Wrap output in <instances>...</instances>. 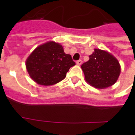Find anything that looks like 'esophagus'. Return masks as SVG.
Here are the masks:
<instances>
[{
  "mask_svg": "<svg viewBox=\"0 0 135 135\" xmlns=\"http://www.w3.org/2000/svg\"><path fill=\"white\" fill-rule=\"evenodd\" d=\"M81 64H82V60H78V61H76V64H77V65H78V66H80V65H81Z\"/></svg>",
  "mask_w": 135,
  "mask_h": 135,
  "instance_id": "34e87169",
  "label": "esophagus"
}]
</instances>
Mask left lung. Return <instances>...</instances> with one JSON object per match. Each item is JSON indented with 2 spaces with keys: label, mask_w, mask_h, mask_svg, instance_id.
Wrapping results in <instances>:
<instances>
[{
  "label": "left lung",
  "mask_w": 135,
  "mask_h": 135,
  "mask_svg": "<svg viewBox=\"0 0 135 135\" xmlns=\"http://www.w3.org/2000/svg\"><path fill=\"white\" fill-rule=\"evenodd\" d=\"M89 60L81 66L85 79L95 88L104 89L115 84L120 74L118 59L105 50L94 49Z\"/></svg>",
  "instance_id": "1"
}]
</instances>
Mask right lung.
Wrapping results in <instances>:
<instances>
[{"instance_id": "1", "label": "right lung", "mask_w": 135, "mask_h": 135, "mask_svg": "<svg viewBox=\"0 0 135 135\" xmlns=\"http://www.w3.org/2000/svg\"><path fill=\"white\" fill-rule=\"evenodd\" d=\"M76 65L62 45L48 41L39 45L26 60L29 76L37 84L49 86L64 80L71 67Z\"/></svg>"}]
</instances>
